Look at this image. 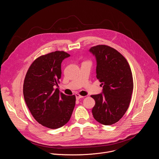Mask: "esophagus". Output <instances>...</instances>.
<instances>
[{
    "label": "esophagus",
    "instance_id": "34e87169",
    "mask_svg": "<svg viewBox=\"0 0 159 159\" xmlns=\"http://www.w3.org/2000/svg\"><path fill=\"white\" fill-rule=\"evenodd\" d=\"M75 95H76V98L77 100H79V99H80V98L84 97L83 96H81V95H80V94H78V93H76Z\"/></svg>",
    "mask_w": 159,
    "mask_h": 159
}]
</instances>
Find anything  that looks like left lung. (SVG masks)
Wrapping results in <instances>:
<instances>
[{"mask_svg":"<svg viewBox=\"0 0 159 159\" xmlns=\"http://www.w3.org/2000/svg\"><path fill=\"white\" fill-rule=\"evenodd\" d=\"M97 59V78L103 85V94L91 95L95 101L92 109L98 122L110 125L118 121L128 110L134 89L128 61L114 48L107 45L92 47Z\"/></svg>","mask_w":159,"mask_h":159,"instance_id":"8db88e82","label":"left lung"}]
</instances>
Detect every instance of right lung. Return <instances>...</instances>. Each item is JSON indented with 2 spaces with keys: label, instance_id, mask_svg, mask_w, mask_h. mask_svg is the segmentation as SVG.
<instances>
[{
  "label": "right lung",
  "instance_id": "add662e5",
  "mask_svg": "<svg viewBox=\"0 0 159 159\" xmlns=\"http://www.w3.org/2000/svg\"><path fill=\"white\" fill-rule=\"evenodd\" d=\"M70 55L56 51L36 59L29 68L23 84L26 105L34 119L46 127L56 129L70 120L75 95L67 96L54 89L61 76V62Z\"/></svg>",
  "mask_w": 159,
  "mask_h": 159
}]
</instances>
